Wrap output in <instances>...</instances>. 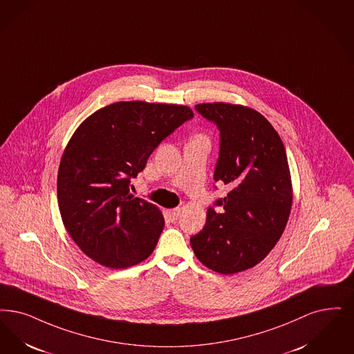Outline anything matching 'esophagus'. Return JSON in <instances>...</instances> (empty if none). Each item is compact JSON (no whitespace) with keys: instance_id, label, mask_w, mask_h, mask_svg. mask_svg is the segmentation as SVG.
Returning <instances> with one entry per match:
<instances>
[{"instance_id":"obj_1","label":"esophagus","mask_w":354,"mask_h":354,"mask_svg":"<svg viewBox=\"0 0 354 354\" xmlns=\"http://www.w3.org/2000/svg\"><path fill=\"white\" fill-rule=\"evenodd\" d=\"M179 214H180V209H179V208H174V209H169V211H167V216L170 217L171 221L178 220Z\"/></svg>"}]
</instances>
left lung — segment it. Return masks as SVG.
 Listing matches in <instances>:
<instances>
[{"mask_svg":"<svg viewBox=\"0 0 354 354\" xmlns=\"http://www.w3.org/2000/svg\"><path fill=\"white\" fill-rule=\"evenodd\" d=\"M195 109L220 131L213 179L230 191L208 208L205 225L189 242L208 269L236 274L259 263L282 236L292 204L287 156L275 129L254 109L225 102Z\"/></svg>","mask_w":354,"mask_h":354,"instance_id":"8db88e82","label":"left lung"}]
</instances>
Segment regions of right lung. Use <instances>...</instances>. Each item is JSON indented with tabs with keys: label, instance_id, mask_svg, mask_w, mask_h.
Instances as JSON below:
<instances>
[{
	"label": "right lung",
	"instance_id": "obj_1",
	"mask_svg": "<svg viewBox=\"0 0 354 354\" xmlns=\"http://www.w3.org/2000/svg\"><path fill=\"white\" fill-rule=\"evenodd\" d=\"M192 117L183 105L121 101L76 129L60 160L57 203L67 232L89 258L125 269L153 253L165 218L154 204L130 195V180Z\"/></svg>",
	"mask_w": 354,
	"mask_h": 354
}]
</instances>
